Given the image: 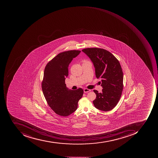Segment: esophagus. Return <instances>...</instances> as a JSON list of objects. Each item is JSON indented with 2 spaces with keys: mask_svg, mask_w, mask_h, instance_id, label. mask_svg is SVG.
<instances>
[{
  "mask_svg": "<svg viewBox=\"0 0 158 158\" xmlns=\"http://www.w3.org/2000/svg\"><path fill=\"white\" fill-rule=\"evenodd\" d=\"M90 91H91V90H90V89H87V88H85L84 90V93H88V92H90Z\"/></svg>",
  "mask_w": 158,
  "mask_h": 158,
  "instance_id": "34e87169",
  "label": "esophagus"
}]
</instances>
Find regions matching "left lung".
Masks as SVG:
<instances>
[{
  "mask_svg": "<svg viewBox=\"0 0 158 158\" xmlns=\"http://www.w3.org/2000/svg\"><path fill=\"white\" fill-rule=\"evenodd\" d=\"M81 51L93 62L97 78L102 79V93L94 90L96 95L94 105L100 110L109 111L116 106L123 90V75L120 63L113 54L103 49L87 48Z\"/></svg>",
  "mask_w": 158,
  "mask_h": 158,
  "instance_id": "1",
  "label": "left lung"
}]
</instances>
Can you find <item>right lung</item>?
<instances>
[{
	"instance_id": "1",
	"label": "right lung",
	"mask_w": 158,
	"mask_h": 158,
	"mask_svg": "<svg viewBox=\"0 0 158 158\" xmlns=\"http://www.w3.org/2000/svg\"><path fill=\"white\" fill-rule=\"evenodd\" d=\"M81 51L70 50L59 53L48 63L44 73L42 89L49 106L57 114L67 116L77 110L84 90L69 89L65 84L68 66Z\"/></svg>"
}]
</instances>
